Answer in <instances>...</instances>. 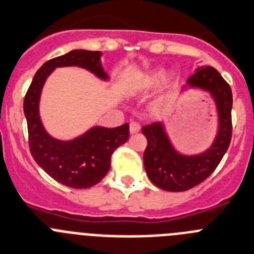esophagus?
Returning a JSON list of instances; mask_svg holds the SVG:
<instances>
[{
	"mask_svg": "<svg viewBox=\"0 0 254 254\" xmlns=\"http://www.w3.org/2000/svg\"><path fill=\"white\" fill-rule=\"evenodd\" d=\"M139 130H140V124L136 122H131L130 123V132L131 134H135V132H138Z\"/></svg>",
	"mask_w": 254,
	"mask_h": 254,
	"instance_id": "esophagus-1",
	"label": "esophagus"
}]
</instances>
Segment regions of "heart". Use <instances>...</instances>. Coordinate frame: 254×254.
<instances>
[{
  "label": "heart",
  "mask_w": 254,
  "mask_h": 254,
  "mask_svg": "<svg viewBox=\"0 0 254 254\" xmlns=\"http://www.w3.org/2000/svg\"><path fill=\"white\" fill-rule=\"evenodd\" d=\"M164 72L162 69H155L141 77V79L138 83L139 90H150V88L155 87L159 82L163 79Z\"/></svg>",
  "instance_id": "obj_1"
}]
</instances>
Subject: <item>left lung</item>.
I'll use <instances>...</instances> for the list:
<instances>
[{
    "instance_id": "left-lung-1",
    "label": "left lung",
    "mask_w": 254,
    "mask_h": 254,
    "mask_svg": "<svg viewBox=\"0 0 254 254\" xmlns=\"http://www.w3.org/2000/svg\"><path fill=\"white\" fill-rule=\"evenodd\" d=\"M187 86L209 91L216 102L218 135L206 152L197 155L180 154L172 147L162 123L141 127L148 140L143 155L147 176L155 186L171 192L187 191L205 181L219 166L232 140V88L220 73L212 67L198 68L187 79Z\"/></svg>"
}]
</instances>
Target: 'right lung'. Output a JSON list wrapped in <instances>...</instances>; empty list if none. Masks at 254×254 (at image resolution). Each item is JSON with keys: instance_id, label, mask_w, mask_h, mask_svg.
<instances>
[{"instance_id": "right-lung-1", "label": "right lung", "mask_w": 254, "mask_h": 254, "mask_svg": "<svg viewBox=\"0 0 254 254\" xmlns=\"http://www.w3.org/2000/svg\"><path fill=\"white\" fill-rule=\"evenodd\" d=\"M101 52L72 50L50 59L39 68L24 99L29 147L36 163L59 184L72 189H88L99 184L111 166V155L129 139V124L118 127H95L69 141H61L45 131L39 118L43 84L57 67L77 65L107 79L100 62Z\"/></svg>"}]
</instances>
